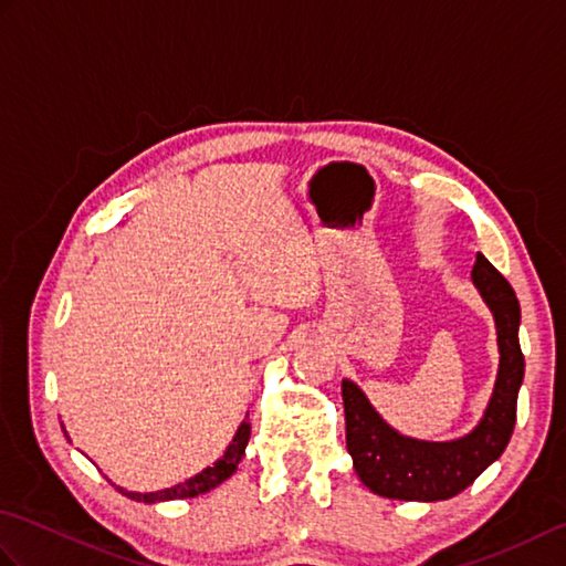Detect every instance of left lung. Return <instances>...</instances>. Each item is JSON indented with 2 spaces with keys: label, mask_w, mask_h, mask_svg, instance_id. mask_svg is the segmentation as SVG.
I'll use <instances>...</instances> for the list:
<instances>
[{
  "label": "left lung",
  "mask_w": 566,
  "mask_h": 566,
  "mask_svg": "<svg viewBox=\"0 0 566 566\" xmlns=\"http://www.w3.org/2000/svg\"><path fill=\"white\" fill-rule=\"evenodd\" d=\"M472 280L496 321L499 377L486 413L469 436L450 442L403 438L384 423L357 384L343 379L345 442L363 484L399 501H444L464 491L506 450L525 371L518 343L521 304L494 264L476 255Z\"/></svg>",
  "instance_id": "obj_1"
}]
</instances>
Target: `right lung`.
I'll return each instance as SVG.
<instances>
[{
    "instance_id": "add662e5",
    "label": "right lung",
    "mask_w": 566,
    "mask_h": 566,
    "mask_svg": "<svg viewBox=\"0 0 566 566\" xmlns=\"http://www.w3.org/2000/svg\"><path fill=\"white\" fill-rule=\"evenodd\" d=\"M248 440H250V423H248V420H243V423H240V428H238V432H235L233 442L228 444V450H226L221 460H216L213 467H207L197 476L187 479L185 484H177L172 489H163V491H153V494H134V491H124V489H118V491H122V494L128 496V499L146 501V503L172 501V499H191V496L207 494L209 489L219 486L221 482H226V479L235 472L238 462L243 460V454H245Z\"/></svg>"
}]
</instances>
